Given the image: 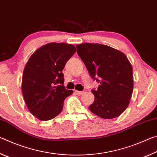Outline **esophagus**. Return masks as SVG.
Wrapping results in <instances>:
<instances>
[{
    "mask_svg": "<svg viewBox=\"0 0 157 157\" xmlns=\"http://www.w3.org/2000/svg\"><path fill=\"white\" fill-rule=\"evenodd\" d=\"M75 94L78 95H81L82 94H83L84 91H75Z\"/></svg>",
    "mask_w": 157,
    "mask_h": 157,
    "instance_id": "1",
    "label": "esophagus"
}]
</instances>
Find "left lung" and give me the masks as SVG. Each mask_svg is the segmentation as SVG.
Returning a JSON list of instances; mask_svg holds the SVG:
<instances>
[{
	"label": "left lung",
	"instance_id": "1",
	"mask_svg": "<svg viewBox=\"0 0 157 157\" xmlns=\"http://www.w3.org/2000/svg\"><path fill=\"white\" fill-rule=\"evenodd\" d=\"M76 47L90 75L100 83L98 89L91 91L95 100L90 111L105 119L119 116L128 107L133 92L132 66L126 55L100 44Z\"/></svg>",
	"mask_w": 157,
	"mask_h": 157
}]
</instances>
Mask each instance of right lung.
<instances>
[{
	"label": "right lung",
	"instance_id": "add662e5",
	"mask_svg": "<svg viewBox=\"0 0 157 157\" xmlns=\"http://www.w3.org/2000/svg\"><path fill=\"white\" fill-rule=\"evenodd\" d=\"M76 48L65 43H50L31 55L25 66L22 93L31 113L41 121H49L62 112L63 101L73 93L63 86L62 71Z\"/></svg>",
	"mask_w": 157,
	"mask_h": 157
}]
</instances>
